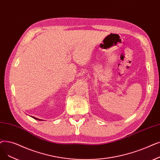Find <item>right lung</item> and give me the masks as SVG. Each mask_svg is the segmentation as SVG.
<instances>
[{
	"instance_id": "right-lung-1",
	"label": "right lung",
	"mask_w": 160,
	"mask_h": 160,
	"mask_svg": "<svg viewBox=\"0 0 160 160\" xmlns=\"http://www.w3.org/2000/svg\"><path fill=\"white\" fill-rule=\"evenodd\" d=\"M34 119H35V120H40V119H38V118H35V117H32Z\"/></svg>"
}]
</instances>
